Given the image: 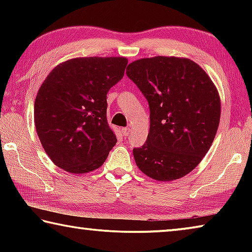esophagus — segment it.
I'll return each mask as SVG.
<instances>
[{
    "instance_id": "esophagus-1",
    "label": "esophagus",
    "mask_w": 252,
    "mask_h": 252,
    "mask_svg": "<svg viewBox=\"0 0 252 252\" xmlns=\"http://www.w3.org/2000/svg\"><path fill=\"white\" fill-rule=\"evenodd\" d=\"M122 134L125 135V136H127L129 135V133H130V130H129V127H122Z\"/></svg>"
}]
</instances>
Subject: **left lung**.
Here are the masks:
<instances>
[{"mask_svg": "<svg viewBox=\"0 0 252 252\" xmlns=\"http://www.w3.org/2000/svg\"><path fill=\"white\" fill-rule=\"evenodd\" d=\"M126 75L146 96L150 132L133 149L135 163L158 181H172L192 171L206 156L220 122L219 93L197 63L185 58L136 60Z\"/></svg>", "mask_w": 252, "mask_h": 252, "instance_id": "8db88e82", "label": "left lung"}]
</instances>
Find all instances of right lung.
<instances>
[{"label": "right lung", "mask_w": 252, "mask_h": 252, "mask_svg": "<svg viewBox=\"0 0 252 252\" xmlns=\"http://www.w3.org/2000/svg\"><path fill=\"white\" fill-rule=\"evenodd\" d=\"M126 58H76L50 72L34 102V123L46 155L59 168H100L117 136L106 121V94L125 75Z\"/></svg>", "instance_id": "1"}]
</instances>
